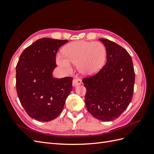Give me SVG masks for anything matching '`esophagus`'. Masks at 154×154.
<instances>
[{
  "instance_id": "obj_1",
  "label": "esophagus",
  "mask_w": 154,
  "mask_h": 154,
  "mask_svg": "<svg viewBox=\"0 0 154 154\" xmlns=\"http://www.w3.org/2000/svg\"><path fill=\"white\" fill-rule=\"evenodd\" d=\"M82 84V81L80 78H74L72 82V85L74 87H76Z\"/></svg>"
}]
</instances>
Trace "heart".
<instances>
[{"mask_svg": "<svg viewBox=\"0 0 154 154\" xmlns=\"http://www.w3.org/2000/svg\"><path fill=\"white\" fill-rule=\"evenodd\" d=\"M63 55L58 54L56 62L66 71L72 69V63H78V70L85 75L92 76L103 67L106 50L100 42L84 40L73 42L62 49Z\"/></svg>", "mask_w": 154, "mask_h": 154, "instance_id": "heart-1", "label": "heart"}]
</instances>
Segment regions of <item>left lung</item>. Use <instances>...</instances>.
Masks as SVG:
<instances>
[{
  "instance_id": "obj_1",
  "label": "left lung",
  "mask_w": 154,
  "mask_h": 154,
  "mask_svg": "<svg viewBox=\"0 0 154 154\" xmlns=\"http://www.w3.org/2000/svg\"><path fill=\"white\" fill-rule=\"evenodd\" d=\"M106 50V62L95 75L84 78L85 103L96 119L111 122L118 118L131 102L135 83L132 59L122 46L100 38Z\"/></svg>"
}]
</instances>
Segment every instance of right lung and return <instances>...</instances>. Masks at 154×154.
<instances>
[{"instance_id": "add662e5", "label": "right lung", "mask_w": 154, "mask_h": 154, "mask_svg": "<svg viewBox=\"0 0 154 154\" xmlns=\"http://www.w3.org/2000/svg\"><path fill=\"white\" fill-rule=\"evenodd\" d=\"M68 42L43 38L20 54L16 67V88L22 106L31 118L48 122L62 112L72 89V78H55L56 55Z\"/></svg>"}]
</instances>
